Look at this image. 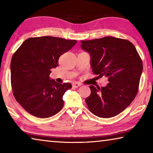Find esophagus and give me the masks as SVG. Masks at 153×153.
<instances>
[{"label":"esophagus","mask_w":153,"mask_h":153,"mask_svg":"<svg viewBox=\"0 0 153 153\" xmlns=\"http://www.w3.org/2000/svg\"><path fill=\"white\" fill-rule=\"evenodd\" d=\"M81 86V84H79V83H77V82H74V83H73V87L77 88V87H79V86Z\"/></svg>","instance_id":"1"}]
</instances>
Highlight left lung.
I'll return each instance as SVG.
<instances>
[{
	"instance_id": "obj_1",
	"label": "left lung",
	"mask_w": 153,
	"mask_h": 153,
	"mask_svg": "<svg viewBox=\"0 0 153 153\" xmlns=\"http://www.w3.org/2000/svg\"><path fill=\"white\" fill-rule=\"evenodd\" d=\"M81 42L91 56L93 73L108 81L105 87L90 86L91 93L86 98L88 109L102 118L117 115L138 93L143 69L140 56L132 43L121 38L107 36Z\"/></svg>"
}]
</instances>
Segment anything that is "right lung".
I'll list each match as a JSON object with an SVG mask.
<instances>
[{"label":"right lung","mask_w":153,"mask_h":153,"mask_svg":"<svg viewBox=\"0 0 153 153\" xmlns=\"http://www.w3.org/2000/svg\"><path fill=\"white\" fill-rule=\"evenodd\" d=\"M76 43V40L53 36L30 38L13 54L11 61L13 94L31 115L48 118L62 109L63 95L72 86L50 79L49 75L52 68L58 66L60 56Z\"/></svg>","instance_id":"1"}]
</instances>
